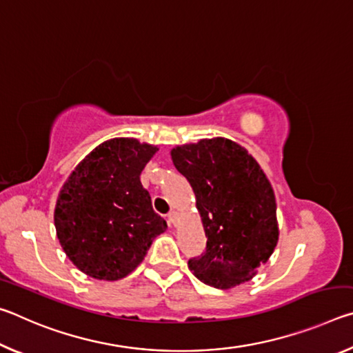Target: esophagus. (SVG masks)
<instances>
[{
    "mask_svg": "<svg viewBox=\"0 0 353 353\" xmlns=\"http://www.w3.org/2000/svg\"><path fill=\"white\" fill-rule=\"evenodd\" d=\"M168 221H170V224L177 225V223H179V214H177V212H171V213L168 214Z\"/></svg>",
    "mask_w": 353,
    "mask_h": 353,
    "instance_id": "34e87169",
    "label": "esophagus"
}]
</instances>
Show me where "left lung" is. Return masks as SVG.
<instances>
[{"label": "left lung", "mask_w": 353, "mask_h": 353, "mask_svg": "<svg viewBox=\"0 0 353 353\" xmlns=\"http://www.w3.org/2000/svg\"><path fill=\"white\" fill-rule=\"evenodd\" d=\"M171 159L194 191L207 236L190 271L218 290L248 282L279 241L271 182L246 149L223 137L172 148Z\"/></svg>", "instance_id": "1"}]
</instances>
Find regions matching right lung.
<instances>
[{
  "label": "right lung",
  "instance_id": "obj_1",
  "mask_svg": "<svg viewBox=\"0 0 353 353\" xmlns=\"http://www.w3.org/2000/svg\"><path fill=\"white\" fill-rule=\"evenodd\" d=\"M159 151L137 139L101 143L77 163L59 193L54 225L76 268L119 280L140 265L166 221L152 210L140 174Z\"/></svg>",
  "mask_w": 353,
  "mask_h": 353
}]
</instances>
